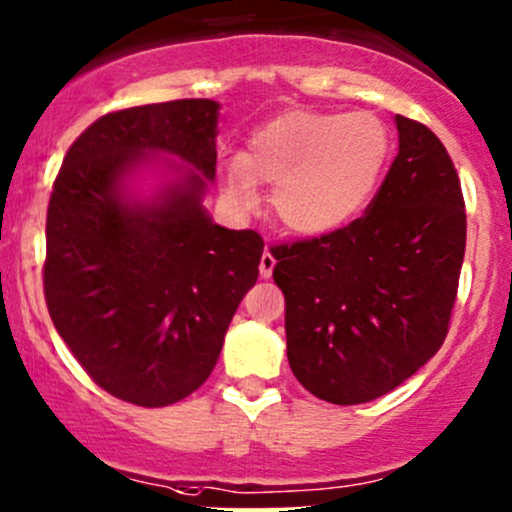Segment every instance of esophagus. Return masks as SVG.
<instances>
[{
  "instance_id": "34e87169",
  "label": "esophagus",
  "mask_w": 512,
  "mask_h": 512,
  "mask_svg": "<svg viewBox=\"0 0 512 512\" xmlns=\"http://www.w3.org/2000/svg\"><path fill=\"white\" fill-rule=\"evenodd\" d=\"M274 265H277V260H274L272 252H265V255H262V260H260V277H262V279L272 277Z\"/></svg>"
}]
</instances>
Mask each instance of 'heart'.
Here are the masks:
<instances>
[{"label":"heart","mask_w":512,"mask_h":512,"mask_svg":"<svg viewBox=\"0 0 512 512\" xmlns=\"http://www.w3.org/2000/svg\"><path fill=\"white\" fill-rule=\"evenodd\" d=\"M389 153V128L372 111H286L252 133L223 170V187L250 206L255 184H269L277 221L301 238H323L367 211Z\"/></svg>","instance_id":"1"}]
</instances>
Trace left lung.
Returning <instances> with one entry per match:
<instances>
[{
	"label": "left lung",
	"instance_id": "obj_1",
	"mask_svg": "<svg viewBox=\"0 0 512 512\" xmlns=\"http://www.w3.org/2000/svg\"><path fill=\"white\" fill-rule=\"evenodd\" d=\"M398 155L367 213L323 238L274 247L286 357L313 396L369 403L447 338L466 247L457 170L440 138L396 116Z\"/></svg>",
	"mask_w": 512,
	"mask_h": 512
}]
</instances>
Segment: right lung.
<instances>
[{
  "mask_svg": "<svg viewBox=\"0 0 512 512\" xmlns=\"http://www.w3.org/2000/svg\"><path fill=\"white\" fill-rule=\"evenodd\" d=\"M218 121L213 99L101 116L50 194V318L84 372L136 406H170L209 379L260 274V235L218 226L204 206Z\"/></svg>",
  "mask_w": 512,
  "mask_h": 512,
  "instance_id": "add662e5",
  "label": "right lung"
}]
</instances>
